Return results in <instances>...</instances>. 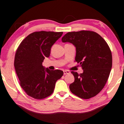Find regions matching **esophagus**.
Segmentation results:
<instances>
[{
	"mask_svg": "<svg viewBox=\"0 0 124 124\" xmlns=\"http://www.w3.org/2000/svg\"><path fill=\"white\" fill-rule=\"evenodd\" d=\"M64 75H66V74H68L70 73V72L69 71V70H64Z\"/></svg>",
	"mask_w": 124,
	"mask_h": 124,
	"instance_id": "1",
	"label": "esophagus"
}]
</instances>
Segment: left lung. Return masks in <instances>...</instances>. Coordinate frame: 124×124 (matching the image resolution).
Instances as JSON below:
<instances>
[{
    "instance_id": "1",
    "label": "left lung",
    "mask_w": 124,
    "mask_h": 124,
    "mask_svg": "<svg viewBox=\"0 0 124 124\" xmlns=\"http://www.w3.org/2000/svg\"><path fill=\"white\" fill-rule=\"evenodd\" d=\"M62 41L75 46V61L83 70L80 75L72 72L75 81L70 85L71 92L84 99L96 96L105 86L112 69L108 45L100 35L90 31L68 32Z\"/></svg>"
}]
</instances>
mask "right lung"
<instances>
[{"instance_id":"obj_1","label":"right lung","mask_w":124,"mask_h":124,"mask_svg":"<svg viewBox=\"0 0 124 124\" xmlns=\"http://www.w3.org/2000/svg\"><path fill=\"white\" fill-rule=\"evenodd\" d=\"M62 32H35L28 35L20 43L15 56L14 66L20 84L25 93L35 99L50 96L56 81L63 72L52 70L42 65L50 55L51 48Z\"/></svg>"}]
</instances>
